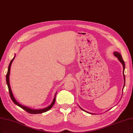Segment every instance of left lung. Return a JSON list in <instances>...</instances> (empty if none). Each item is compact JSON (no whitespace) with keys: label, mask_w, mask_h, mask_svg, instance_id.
<instances>
[{"label":"left lung","mask_w":133,"mask_h":133,"mask_svg":"<svg viewBox=\"0 0 133 133\" xmlns=\"http://www.w3.org/2000/svg\"><path fill=\"white\" fill-rule=\"evenodd\" d=\"M114 55L115 57H116L117 58H118V59L119 60V61L122 63V65H123V77H124V86H123V89H122V92H123V88L124 87V86H125V76H124V69H125V63H124V61L123 60V59H122V56L121 55L119 54V52H117V51H115L114 52ZM122 94H123V92H122ZM79 108H80L81 110H82L83 111H85V112H86L87 113H89V114H92V113H90L89 112H87V111H86L85 110H84L83 109H82L81 107H79Z\"/></svg>","instance_id":"left-lung-1"}]
</instances>
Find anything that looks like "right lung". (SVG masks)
I'll return each mask as SVG.
<instances>
[{
	"label": "right lung",
	"mask_w": 133,
	"mask_h": 133,
	"mask_svg": "<svg viewBox=\"0 0 133 133\" xmlns=\"http://www.w3.org/2000/svg\"><path fill=\"white\" fill-rule=\"evenodd\" d=\"M15 56H16V55H15V57L13 58V59L11 61V62H10V63L9 64V67H8V72H7L6 76V83H7V85H8V86L9 91L10 97H11V99L12 100V102L16 105L18 106L19 107L23 109L24 110L26 111V112L29 113V114H41V113H43V112H46V111H49V110H50L52 108V107H53V106H54V104L55 103L56 95V94H57V92L56 93V94L55 95L54 98V99H53V101H52V102L51 103V104L49 106H48V107H46L45 108H44V109H39V110H35V109L29 108L28 107H25V106L22 105L20 104L19 103H18L17 102V101L16 100V99L15 98V97L14 96V94H13L12 92V90L11 89V87H10L9 76H10V69H11V64H12V63L13 61L15 59Z\"/></svg>",
	"instance_id": "add662e5"
}]
</instances>
